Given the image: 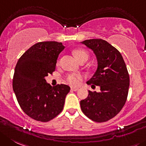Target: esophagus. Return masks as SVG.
Masks as SVG:
<instances>
[{
	"instance_id": "obj_1",
	"label": "esophagus",
	"mask_w": 146,
	"mask_h": 146,
	"mask_svg": "<svg viewBox=\"0 0 146 146\" xmlns=\"http://www.w3.org/2000/svg\"><path fill=\"white\" fill-rule=\"evenodd\" d=\"M70 89H71V91H74V92H76V91H78V87L72 86L71 88H70Z\"/></svg>"
}]
</instances>
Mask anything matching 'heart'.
<instances>
[{
	"label": "heart",
	"mask_w": 146,
	"mask_h": 146,
	"mask_svg": "<svg viewBox=\"0 0 146 146\" xmlns=\"http://www.w3.org/2000/svg\"><path fill=\"white\" fill-rule=\"evenodd\" d=\"M73 55L79 62L83 60H87L88 58V54L83 49H76L73 50ZM82 80V76L78 74H70L66 78L67 82L72 86H77L80 84Z\"/></svg>",
	"instance_id": "heart-1"
}]
</instances>
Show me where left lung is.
I'll return each instance as SVG.
<instances>
[{"label": "left lung", "instance_id": "1", "mask_svg": "<svg viewBox=\"0 0 146 146\" xmlns=\"http://www.w3.org/2000/svg\"><path fill=\"white\" fill-rule=\"evenodd\" d=\"M92 50L97 59L96 71L87 84L100 86V92L88 91L86 99L80 102L84 114L96 122L115 117L125 105L128 94L130 77L122 54L102 39L81 42Z\"/></svg>", "mask_w": 146, "mask_h": 146}]
</instances>
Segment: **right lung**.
Returning <instances> with one entry per match:
<instances>
[{"mask_svg": "<svg viewBox=\"0 0 146 146\" xmlns=\"http://www.w3.org/2000/svg\"><path fill=\"white\" fill-rule=\"evenodd\" d=\"M65 47L61 42H41L27 50L18 60L13 89L21 110L36 121L48 122L62 111L70 88L65 84L52 87L45 77L55 70Z\"/></svg>", "mask_w": 146, "mask_h": 146, "instance_id": "add662e5", "label": "right lung"}]
</instances>
